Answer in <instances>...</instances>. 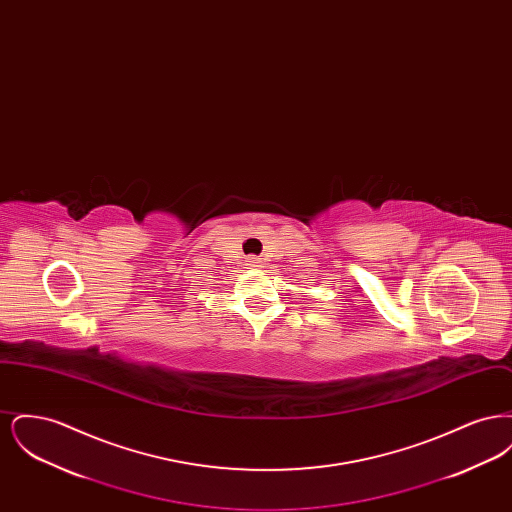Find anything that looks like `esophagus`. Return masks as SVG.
<instances>
[{
	"mask_svg": "<svg viewBox=\"0 0 512 512\" xmlns=\"http://www.w3.org/2000/svg\"><path fill=\"white\" fill-rule=\"evenodd\" d=\"M247 265H249V267H261V259H257V257H249V259H247Z\"/></svg>",
	"mask_w": 512,
	"mask_h": 512,
	"instance_id": "esophagus-1",
	"label": "esophagus"
}]
</instances>
